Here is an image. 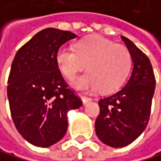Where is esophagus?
<instances>
[{
  "instance_id": "obj_1",
  "label": "esophagus",
  "mask_w": 161,
  "mask_h": 161,
  "mask_svg": "<svg viewBox=\"0 0 161 161\" xmlns=\"http://www.w3.org/2000/svg\"><path fill=\"white\" fill-rule=\"evenodd\" d=\"M81 99H82V102L83 104H87L88 102H90L92 99L90 97H86V96H83V95H81Z\"/></svg>"
}]
</instances>
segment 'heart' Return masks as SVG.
Wrapping results in <instances>:
<instances>
[{
  "mask_svg": "<svg viewBox=\"0 0 161 161\" xmlns=\"http://www.w3.org/2000/svg\"><path fill=\"white\" fill-rule=\"evenodd\" d=\"M56 61L62 74L73 79L86 68L89 72L72 82L78 90L111 92L118 89L127 78L131 67L128 49L101 36H92L80 41L75 50L59 48Z\"/></svg>",
  "mask_w": 161,
  "mask_h": 161,
  "instance_id": "heart-1",
  "label": "heart"
}]
</instances>
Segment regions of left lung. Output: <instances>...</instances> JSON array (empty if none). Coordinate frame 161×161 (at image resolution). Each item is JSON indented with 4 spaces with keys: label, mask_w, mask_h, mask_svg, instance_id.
Listing matches in <instances>:
<instances>
[{
    "label": "left lung",
    "mask_w": 161,
    "mask_h": 161,
    "mask_svg": "<svg viewBox=\"0 0 161 161\" xmlns=\"http://www.w3.org/2000/svg\"><path fill=\"white\" fill-rule=\"evenodd\" d=\"M131 55L133 68L125 86L99 100L100 114L95 122L98 138L111 147L133 142L148 123L155 77L148 57L129 39L121 36Z\"/></svg>",
    "instance_id": "8db88e82"
}]
</instances>
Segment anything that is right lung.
Returning a JSON list of instances; mask_svg holds the SVG:
<instances>
[{"mask_svg":"<svg viewBox=\"0 0 161 161\" xmlns=\"http://www.w3.org/2000/svg\"><path fill=\"white\" fill-rule=\"evenodd\" d=\"M76 37L47 28L22 46L13 60L7 88L12 118L33 145L48 147L61 140L68 127V111L82 106L56 61L59 48Z\"/></svg>","mask_w":161,"mask_h":161,"instance_id":"add662e5","label":"right lung"}]
</instances>
